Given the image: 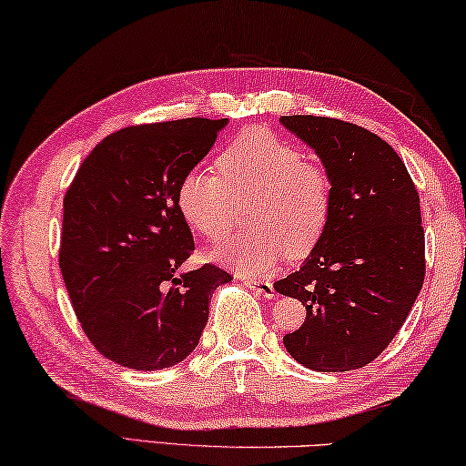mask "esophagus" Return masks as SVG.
I'll use <instances>...</instances> for the list:
<instances>
[{
	"mask_svg": "<svg viewBox=\"0 0 466 466\" xmlns=\"http://www.w3.org/2000/svg\"><path fill=\"white\" fill-rule=\"evenodd\" d=\"M245 284L248 290H253L257 294H261V297L265 299H273V294H276V290H273V284L268 282V279H245Z\"/></svg>",
	"mask_w": 466,
	"mask_h": 466,
	"instance_id": "esophagus-1",
	"label": "esophagus"
}]
</instances>
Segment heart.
<instances>
[{
    "mask_svg": "<svg viewBox=\"0 0 466 466\" xmlns=\"http://www.w3.org/2000/svg\"><path fill=\"white\" fill-rule=\"evenodd\" d=\"M218 172L193 167L176 193L184 221L209 242L224 240L236 207L250 201L247 221L253 228L213 250L218 261L242 273H263L286 255H309L326 234L331 178L290 140L248 128L218 155Z\"/></svg>",
    "mask_w": 466,
    "mask_h": 466,
    "instance_id": "obj_1",
    "label": "heart"
}]
</instances>
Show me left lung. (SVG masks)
Here are the masks:
<instances>
[{"instance_id": "8db88e82", "label": "left lung", "mask_w": 466, "mask_h": 466, "mask_svg": "<svg viewBox=\"0 0 466 466\" xmlns=\"http://www.w3.org/2000/svg\"><path fill=\"white\" fill-rule=\"evenodd\" d=\"M279 122L315 149L331 178V218L279 294L307 307L284 336L313 371H350L378 359L409 317L425 278L419 193L404 161L378 135L323 116Z\"/></svg>"}]
</instances>
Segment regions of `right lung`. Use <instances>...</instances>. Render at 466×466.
<instances>
[{
  "label": "right lung",
  "instance_id": "1",
  "mask_svg": "<svg viewBox=\"0 0 466 466\" xmlns=\"http://www.w3.org/2000/svg\"><path fill=\"white\" fill-rule=\"evenodd\" d=\"M228 124H140L101 140L64 197L60 269L86 338L114 363L155 371L197 349L216 288L232 276L195 250L176 193Z\"/></svg>",
  "mask_w": 466,
  "mask_h": 466
}]
</instances>
